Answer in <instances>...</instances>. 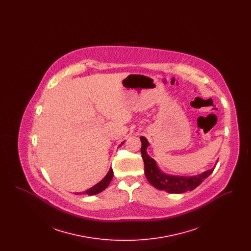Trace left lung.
Segmentation results:
<instances>
[{
    "mask_svg": "<svg viewBox=\"0 0 251 251\" xmlns=\"http://www.w3.org/2000/svg\"><path fill=\"white\" fill-rule=\"evenodd\" d=\"M140 140L142 142L141 153L145 167V175L148 180L159 190H164L167 193L180 194L186 191H192L196 187H198L204 179L209 177L214 171L215 167L203 172L200 175L192 176V177H182V176H172L167 175L160 171L157 167L155 161L148 155L146 150L149 146L148 140L141 136Z\"/></svg>",
    "mask_w": 251,
    "mask_h": 251,
    "instance_id": "obj_1",
    "label": "left lung"
}]
</instances>
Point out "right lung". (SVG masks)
<instances>
[{
    "label": "right lung",
    "instance_id": "obj_1",
    "mask_svg": "<svg viewBox=\"0 0 251 251\" xmlns=\"http://www.w3.org/2000/svg\"><path fill=\"white\" fill-rule=\"evenodd\" d=\"M113 175H114V174H113V169L110 168L107 175H106L103 179H101L100 182H98L96 185H94L93 187H91L90 189L85 190V191L83 192V193H79V194H85V195L92 196V195H96V194H99V193L103 191V190L107 187L108 185H109L110 181L113 179ZM77 194H78V193H76V195H77Z\"/></svg>",
    "mask_w": 251,
    "mask_h": 251
}]
</instances>
